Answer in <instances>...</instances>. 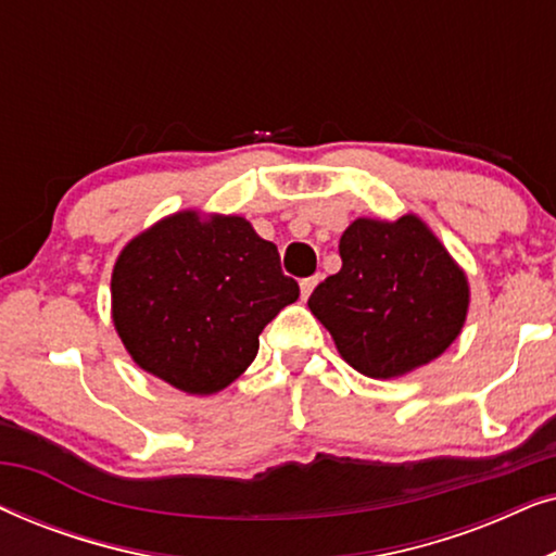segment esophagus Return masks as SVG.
Masks as SVG:
<instances>
[{
  "mask_svg": "<svg viewBox=\"0 0 556 556\" xmlns=\"http://www.w3.org/2000/svg\"><path fill=\"white\" fill-rule=\"evenodd\" d=\"M316 283H318V276H311V278H303L301 280V299L303 301L308 299L311 291H314V288H316Z\"/></svg>",
  "mask_w": 556,
  "mask_h": 556,
  "instance_id": "34e87169",
  "label": "esophagus"
}]
</instances>
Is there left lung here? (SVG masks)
Masks as SVG:
<instances>
[{"mask_svg":"<svg viewBox=\"0 0 556 556\" xmlns=\"http://www.w3.org/2000/svg\"><path fill=\"white\" fill-rule=\"evenodd\" d=\"M339 255L341 270L316 286L308 308L364 377L407 375L458 339L468 278L420 217L354 219Z\"/></svg>","mask_w":556,"mask_h":556,"instance_id":"obj_1","label":"left lung"}]
</instances>
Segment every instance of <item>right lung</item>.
Segmentation results:
<instances>
[{"label":"right lung","instance_id":"1","mask_svg":"<svg viewBox=\"0 0 556 556\" xmlns=\"http://www.w3.org/2000/svg\"><path fill=\"white\" fill-rule=\"evenodd\" d=\"M299 283L245 217L185 210L121 250L111 314L143 371L187 394H215L253 364L261 331Z\"/></svg>","mask_w":556,"mask_h":556}]
</instances>
